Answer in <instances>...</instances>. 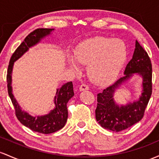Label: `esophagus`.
I'll return each mask as SVG.
<instances>
[{
	"label": "esophagus",
	"instance_id": "34e87169",
	"mask_svg": "<svg viewBox=\"0 0 159 159\" xmlns=\"http://www.w3.org/2000/svg\"><path fill=\"white\" fill-rule=\"evenodd\" d=\"M79 90H80V91H83V90H89V86L88 84H82L80 86Z\"/></svg>",
	"mask_w": 159,
	"mask_h": 159
}]
</instances>
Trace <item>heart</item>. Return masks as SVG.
<instances>
[{
  "mask_svg": "<svg viewBox=\"0 0 159 159\" xmlns=\"http://www.w3.org/2000/svg\"><path fill=\"white\" fill-rule=\"evenodd\" d=\"M75 59L69 57V63L73 69H78V61L88 65V75L94 83L106 84L114 81L119 73L127 56L125 43L119 39L94 38L78 45Z\"/></svg>",
  "mask_w": 159,
  "mask_h": 159,
  "instance_id": "heart-1",
  "label": "heart"
}]
</instances>
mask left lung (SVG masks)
I'll return each instance as SVG.
<instances>
[{
  "label": "left lung",
  "mask_w": 159,
  "mask_h": 159,
  "mask_svg": "<svg viewBox=\"0 0 159 159\" xmlns=\"http://www.w3.org/2000/svg\"><path fill=\"white\" fill-rule=\"evenodd\" d=\"M134 74L142 78V93L137 101L126 105L114 101L115 90ZM124 75L97 94L96 119L103 128L119 132L139 122L143 117L152 94V63L146 50L136 41L132 59L125 67Z\"/></svg>",
  "instance_id": "left-lung-1"
}]
</instances>
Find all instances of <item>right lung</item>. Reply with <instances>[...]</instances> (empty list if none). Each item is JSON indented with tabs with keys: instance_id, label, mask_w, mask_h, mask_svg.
Returning <instances> with one entry per match:
<instances>
[{
	"instance_id": "right-lung-1",
	"label": "right lung",
	"mask_w": 159,
	"mask_h": 159,
	"mask_svg": "<svg viewBox=\"0 0 159 159\" xmlns=\"http://www.w3.org/2000/svg\"><path fill=\"white\" fill-rule=\"evenodd\" d=\"M53 30L54 29H38L31 32L12 55L9 62L7 75L8 94L15 108L16 116L18 120L24 126L33 131L44 134L54 133L65 126L68 118L67 102L74 96L72 82L70 81L66 83L61 88L57 89V93L54 97L55 107L48 114L41 116H32L22 110L13 96L12 88V71L16 61L25 53L29 48L35 46L45 37L50 35Z\"/></svg>"
}]
</instances>
